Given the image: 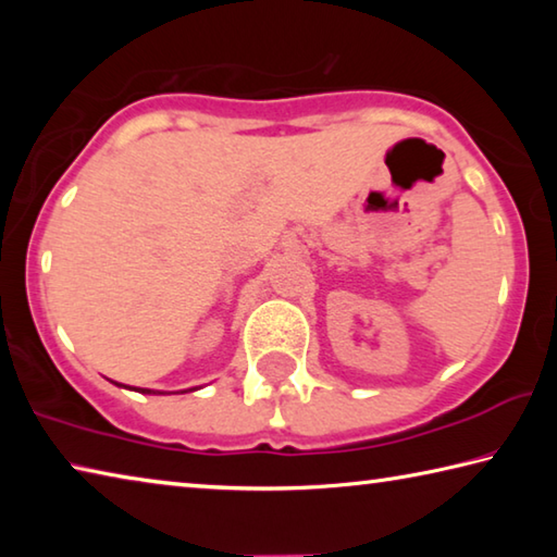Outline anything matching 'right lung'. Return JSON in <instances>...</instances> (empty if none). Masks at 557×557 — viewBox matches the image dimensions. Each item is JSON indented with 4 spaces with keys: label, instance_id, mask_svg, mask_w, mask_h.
<instances>
[{
    "label": "right lung",
    "instance_id": "right-lung-1",
    "mask_svg": "<svg viewBox=\"0 0 557 557\" xmlns=\"http://www.w3.org/2000/svg\"><path fill=\"white\" fill-rule=\"evenodd\" d=\"M139 393H152V391H139Z\"/></svg>",
    "mask_w": 557,
    "mask_h": 557
}]
</instances>
